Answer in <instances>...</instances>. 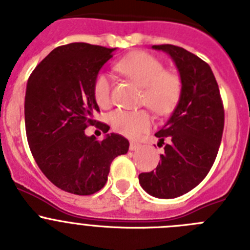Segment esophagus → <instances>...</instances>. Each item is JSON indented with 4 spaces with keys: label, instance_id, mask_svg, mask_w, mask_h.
<instances>
[{
    "label": "esophagus",
    "instance_id": "obj_1",
    "mask_svg": "<svg viewBox=\"0 0 250 250\" xmlns=\"http://www.w3.org/2000/svg\"><path fill=\"white\" fill-rule=\"evenodd\" d=\"M141 147V145L140 144H138V143H134V141H131V143H130V150H131V151H135V150H139Z\"/></svg>",
    "mask_w": 250,
    "mask_h": 250
}]
</instances>
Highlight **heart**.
I'll return each instance as SVG.
<instances>
[{"mask_svg":"<svg viewBox=\"0 0 250 250\" xmlns=\"http://www.w3.org/2000/svg\"><path fill=\"white\" fill-rule=\"evenodd\" d=\"M118 71L143 87L141 104L156 115L170 114L182 96V80L173 71L165 70L164 63L146 52H135L116 65ZM96 104L103 109L111 105V80L105 72L96 75L92 85ZM112 129L121 135L136 138L150 129L152 119L146 110H115L109 116Z\"/></svg>","mask_w":250,"mask_h":250,"instance_id":"obj_1","label":"heart"}]
</instances>
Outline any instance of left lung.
<instances>
[{"label": "left lung", "instance_id": "1", "mask_svg": "<svg viewBox=\"0 0 250 250\" xmlns=\"http://www.w3.org/2000/svg\"><path fill=\"white\" fill-rule=\"evenodd\" d=\"M175 62L182 96L169 120L155 134L165 145L156 170L141 173L139 183L150 195L173 199L190 191L213 167L224 129V107L210 66L183 47L154 45Z\"/></svg>", "mask_w": 250, "mask_h": 250}]
</instances>
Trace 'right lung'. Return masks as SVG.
Listing matches in <instances>:
<instances>
[{
	"mask_svg": "<svg viewBox=\"0 0 250 250\" xmlns=\"http://www.w3.org/2000/svg\"><path fill=\"white\" fill-rule=\"evenodd\" d=\"M115 50L85 42L59 46L27 81L25 124L31 152L46 178L67 193L91 195L103 189L111 161L129 150V141L119 134H107L103 141L85 134L100 111L92 94L95 77ZM98 127L110 129L103 123Z\"/></svg>",
	"mask_w": 250,
	"mask_h": 250,
	"instance_id": "obj_1",
	"label": "right lung"
}]
</instances>
